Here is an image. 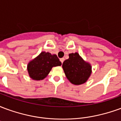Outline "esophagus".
Here are the masks:
<instances>
[{"label": "esophagus", "instance_id": "obj_1", "mask_svg": "<svg viewBox=\"0 0 121 121\" xmlns=\"http://www.w3.org/2000/svg\"><path fill=\"white\" fill-rule=\"evenodd\" d=\"M64 60H65V59H64V58H61L60 61H61V63H63V61H64Z\"/></svg>", "mask_w": 121, "mask_h": 121}]
</instances>
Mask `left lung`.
Listing matches in <instances>:
<instances>
[{
  "instance_id": "obj_1",
  "label": "left lung",
  "mask_w": 121,
  "mask_h": 121,
  "mask_svg": "<svg viewBox=\"0 0 121 121\" xmlns=\"http://www.w3.org/2000/svg\"><path fill=\"white\" fill-rule=\"evenodd\" d=\"M69 58L63 61L62 67L67 78L72 84L85 83L91 73L90 64L83 60L77 52L69 54Z\"/></svg>"
}]
</instances>
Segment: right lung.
<instances>
[{
	"label": "right lung",
	"instance_id": "right-lung-1",
	"mask_svg": "<svg viewBox=\"0 0 121 121\" xmlns=\"http://www.w3.org/2000/svg\"><path fill=\"white\" fill-rule=\"evenodd\" d=\"M61 65L57 56L42 52L28 65V71L30 78L35 80L44 79L53 67Z\"/></svg>",
	"mask_w": 121,
	"mask_h": 121
}]
</instances>
